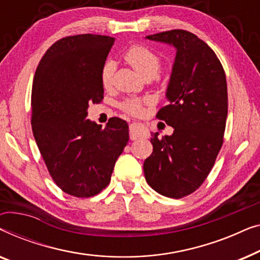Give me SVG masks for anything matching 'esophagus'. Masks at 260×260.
Wrapping results in <instances>:
<instances>
[{"label":"esophagus","mask_w":260,"mask_h":260,"mask_svg":"<svg viewBox=\"0 0 260 260\" xmlns=\"http://www.w3.org/2000/svg\"><path fill=\"white\" fill-rule=\"evenodd\" d=\"M147 136V130L140 123H131L130 124V138L131 140H137L140 137Z\"/></svg>","instance_id":"obj_1"}]
</instances>
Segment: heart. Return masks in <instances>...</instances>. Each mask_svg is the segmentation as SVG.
Here are the masks:
<instances>
[{
  "label": "heart",
  "instance_id": "obj_1",
  "mask_svg": "<svg viewBox=\"0 0 260 260\" xmlns=\"http://www.w3.org/2000/svg\"><path fill=\"white\" fill-rule=\"evenodd\" d=\"M124 58H125L126 62L133 66L135 71L143 78H154L158 73L159 67H161V59H159V56L149 48L144 47V46L136 45L130 47L126 51ZM113 71H115V63L112 61L105 62V65L103 66L101 78L102 84L104 87H109L111 85ZM142 105H143V102L140 101V99L130 98L124 101L120 104V108L125 112L131 113V115H138L142 111Z\"/></svg>",
  "mask_w": 260,
  "mask_h": 260
}]
</instances>
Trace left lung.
<instances>
[{
	"instance_id": "8db88e82",
	"label": "left lung",
	"mask_w": 260,
	"mask_h": 260,
	"mask_svg": "<svg viewBox=\"0 0 260 260\" xmlns=\"http://www.w3.org/2000/svg\"><path fill=\"white\" fill-rule=\"evenodd\" d=\"M145 39L173 46L176 55L166 91L168 105L157 112L174 133L151 134L152 154L144 161V175L157 193L180 199L201 186L222 145L226 76L215 53L193 33L174 29Z\"/></svg>"
}]
</instances>
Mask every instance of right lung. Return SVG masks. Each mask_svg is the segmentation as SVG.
Returning a JSON list of instances; mask_svg holds the SVG:
<instances>
[{
	"label": "right lung",
	"instance_id": "add662e5",
	"mask_svg": "<svg viewBox=\"0 0 260 260\" xmlns=\"http://www.w3.org/2000/svg\"><path fill=\"white\" fill-rule=\"evenodd\" d=\"M115 38L81 34L60 39L35 71L31 129L56 186L77 198L101 193L129 141L125 120L105 127L87 118L90 103L104 97L102 70Z\"/></svg>",
	"mask_w": 260,
	"mask_h": 260
}]
</instances>
